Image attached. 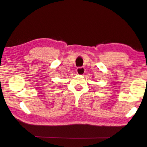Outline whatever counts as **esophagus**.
<instances>
[{"instance_id": "obj_1", "label": "esophagus", "mask_w": 147, "mask_h": 147, "mask_svg": "<svg viewBox=\"0 0 147 147\" xmlns=\"http://www.w3.org/2000/svg\"><path fill=\"white\" fill-rule=\"evenodd\" d=\"M85 69L83 67H78L76 69V73L78 74H80V75H83V74L85 73Z\"/></svg>"}]
</instances>
